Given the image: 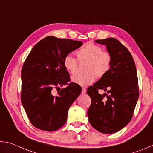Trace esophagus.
Instances as JSON below:
<instances>
[{
  "label": "esophagus",
  "instance_id": "obj_1",
  "mask_svg": "<svg viewBox=\"0 0 153 153\" xmlns=\"http://www.w3.org/2000/svg\"><path fill=\"white\" fill-rule=\"evenodd\" d=\"M82 92L83 93V94H85V93L86 92V89L85 88H82Z\"/></svg>",
  "mask_w": 153,
  "mask_h": 153
}]
</instances>
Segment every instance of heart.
I'll list each match as a JSON object with an SVG mask.
<instances>
[{"label": "heart", "instance_id": "1", "mask_svg": "<svg viewBox=\"0 0 153 153\" xmlns=\"http://www.w3.org/2000/svg\"><path fill=\"white\" fill-rule=\"evenodd\" d=\"M77 59L80 62L87 61L85 74H77L71 77V81L82 86H86L94 82L95 76L102 77L108 73L112 65L113 56L111 53L103 51L101 46L95 44L87 43L77 51ZM66 70L75 74L78 61L71 55H67L63 59Z\"/></svg>", "mask_w": 153, "mask_h": 153}]
</instances>
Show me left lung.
Here are the masks:
<instances>
[{"label":"left lung","mask_w":153,"mask_h":153,"mask_svg":"<svg viewBox=\"0 0 153 153\" xmlns=\"http://www.w3.org/2000/svg\"><path fill=\"white\" fill-rule=\"evenodd\" d=\"M95 42L107 46L113 61L108 73L88 88L91 104L87 114L95 129L113 134L123 129L133 117L139 97L138 76L132 56L118 40L108 38ZM99 89L105 92L100 95Z\"/></svg>","instance_id":"8db88e82"}]
</instances>
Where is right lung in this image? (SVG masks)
Here are the masks:
<instances>
[{"label": "right lung", "instance_id": "obj_1", "mask_svg": "<svg viewBox=\"0 0 153 153\" xmlns=\"http://www.w3.org/2000/svg\"><path fill=\"white\" fill-rule=\"evenodd\" d=\"M83 45L81 41L47 36L33 46L22 69L21 100L30 122L36 128L53 131L66 123L68 110L82 88L70 82L65 56ZM67 85L58 94L53 87Z\"/></svg>", "mask_w": 153, "mask_h": 153}]
</instances>
